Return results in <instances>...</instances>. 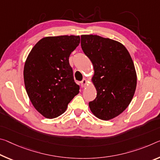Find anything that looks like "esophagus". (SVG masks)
<instances>
[{"mask_svg":"<svg viewBox=\"0 0 160 160\" xmlns=\"http://www.w3.org/2000/svg\"><path fill=\"white\" fill-rule=\"evenodd\" d=\"M87 82H88L87 80H86L85 78H84V79H83L82 81H81V82H80L81 87H82V88L86 87V85H87Z\"/></svg>","mask_w":160,"mask_h":160,"instance_id":"esophagus-1","label":"esophagus"}]
</instances>
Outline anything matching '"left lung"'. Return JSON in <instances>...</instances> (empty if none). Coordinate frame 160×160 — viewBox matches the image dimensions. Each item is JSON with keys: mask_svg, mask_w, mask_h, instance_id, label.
Masks as SVG:
<instances>
[{"mask_svg": "<svg viewBox=\"0 0 160 160\" xmlns=\"http://www.w3.org/2000/svg\"><path fill=\"white\" fill-rule=\"evenodd\" d=\"M81 47L95 71L92 81L97 97L89 102L91 112L100 120H112L128 107L135 94L132 59L120 42L99 35H81Z\"/></svg>", "mask_w": 160, "mask_h": 160, "instance_id": "obj_1", "label": "left lung"}]
</instances>
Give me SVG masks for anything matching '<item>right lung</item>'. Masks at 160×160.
Listing matches in <instances>:
<instances>
[{"label":"right lung","instance_id":"1","mask_svg":"<svg viewBox=\"0 0 160 160\" xmlns=\"http://www.w3.org/2000/svg\"><path fill=\"white\" fill-rule=\"evenodd\" d=\"M80 41L79 35L43 38L32 48L25 60V90L33 107L45 118L61 115L79 93L69 57Z\"/></svg>","mask_w":160,"mask_h":160}]
</instances>
